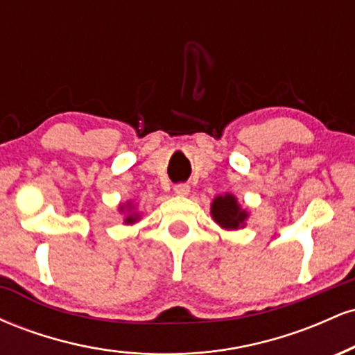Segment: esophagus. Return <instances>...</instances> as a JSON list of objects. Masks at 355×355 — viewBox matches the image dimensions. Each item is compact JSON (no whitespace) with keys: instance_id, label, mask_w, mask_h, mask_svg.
<instances>
[{"instance_id":"obj_1","label":"esophagus","mask_w":355,"mask_h":355,"mask_svg":"<svg viewBox=\"0 0 355 355\" xmlns=\"http://www.w3.org/2000/svg\"><path fill=\"white\" fill-rule=\"evenodd\" d=\"M173 190L177 195H187L190 191V187L187 185V183H177V185L173 187Z\"/></svg>"}]
</instances>
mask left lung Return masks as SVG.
<instances>
[{"label":"left lung","instance_id":"8db88e82","mask_svg":"<svg viewBox=\"0 0 355 355\" xmlns=\"http://www.w3.org/2000/svg\"><path fill=\"white\" fill-rule=\"evenodd\" d=\"M211 217L223 229H239L247 218V211L240 209L237 198L227 193L223 197H217L211 203Z\"/></svg>","mask_w":355,"mask_h":355}]
</instances>
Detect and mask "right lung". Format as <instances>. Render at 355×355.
<instances>
[{"label":"right lung","mask_w":355,"mask_h":355,"mask_svg":"<svg viewBox=\"0 0 355 355\" xmlns=\"http://www.w3.org/2000/svg\"><path fill=\"white\" fill-rule=\"evenodd\" d=\"M137 220V217H133V215H128V217H126V223H132V222H135Z\"/></svg>","instance_id":"add662e5"}]
</instances>
